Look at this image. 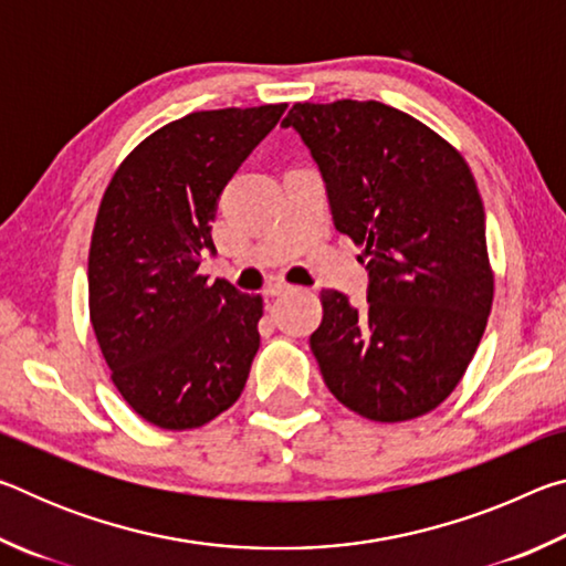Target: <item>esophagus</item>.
<instances>
[{
  "label": "esophagus",
  "mask_w": 566,
  "mask_h": 566,
  "mask_svg": "<svg viewBox=\"0 0 566 566\" xmlns=\"http://www.w3.org/2000/svg\"><path fill=\"white\" fill-rule=\"evenodd\" d=\"M292 290V284H286V282H280V280H274V282H270L266 284V290H264V294L266 296H280V294H284V292H290Z\"/></svg>",
  "instance_id": "esophagus-1"
}]
</instances>
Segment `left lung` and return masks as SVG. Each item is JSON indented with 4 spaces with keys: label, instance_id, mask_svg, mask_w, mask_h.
<instances>
[{
    "label": "left lung",
    "instance_id": "8db88e82",
    "mask_svg": "<svg viewBox=\"0 0 566 566\" xmlns=\"http://www.w3.org/2000/svg\"><path fill=\"white\" fill-rule=\"evenodd\" d=\"M327 181L334 227L364 247L361 310L322 290L310 337L324 385L371 421H407L452 395L494 300L484 207L464 157L381 102H300L282 122Z\"/></svg>",
    "mask_w": 566,
    "mask_h": 566
}]
</instances>
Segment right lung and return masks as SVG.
I'll return each mask as SVG.
<instances>
[{
    "instance_id": "1",
    "label": "right lung",
    "mask_w": 566,
    "mask_h": 566,
    "mask_svg": "<svg viewBox=\"0 0 566 566\" xmlns=\"http://www.w3.org/2000/svg\"><path fill=\"white\" fill-rule=\"evenodd\" d=\"M286 104L191 112L142 139L109 179L90 244V319L112 381L159 429L234 405L260 349L262 296L199 274L217 199Z\"/></svg>"
}]
</instances>
